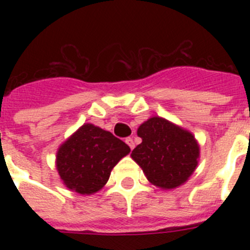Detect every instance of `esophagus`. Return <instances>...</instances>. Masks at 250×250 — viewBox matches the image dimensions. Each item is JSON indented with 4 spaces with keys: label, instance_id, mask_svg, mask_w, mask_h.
<instances>
[{
    "label": "esophagus",
    "instance_id": "esophagus-1",
    "mask_svg": "<svg viewBox=\"0 0 250 250\" xmlns=\"http://www.w3.org/2000/svg\"><path fill=\"white\" fill-rule=\"evenodd\" d=\"M125 143H126L127 145H129V147L130 149H134V147H135V144H134V140H132L131 138H126L125 139Z\"/></svg>",
    "mask_w": 250,
    "mask_h": 250
}]
</instances>
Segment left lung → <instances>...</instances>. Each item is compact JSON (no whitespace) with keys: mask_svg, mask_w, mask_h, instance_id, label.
<instances>
[{"mask_svg":"<svg viewBox=\"0 0 250 250\" xmlns=\"http://www.w3.org/2000/svg\"><path fill=\"white\" fill-rule=\"evenodd\" d=\"M138 136L143 141L132 150L131 158L155 187H180L198 167V141L191 132L167 119L150 118L139 126Z\"/></svg>","mask_w":250,"mask_h":250,"instance_id":"8db88e82","label":"left lung"}]
</instances>
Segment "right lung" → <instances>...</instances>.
I'll use <instances>...</instances> for the list:
<instances>
[{
  "mask_svg": "<svg viewBox=\"0 0 250 250\" xmlns=\"http://www.w3.org/2000/svg\"><path fill=\"white\" fill-rule=\"evenodd\" d=\"M129 152L130 147L110 131L83 124L59 147L56 169L70 190L90 195L103 189L112 167Z\"/></svg>",
  "mask_w": 250,
  "mask_h": 250,
  "instance_id": "right-lung-1",
  "label": "right lung"
}]
</instances>
